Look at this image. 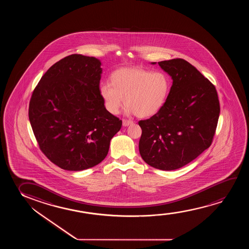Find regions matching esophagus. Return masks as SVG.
<instances>
[{"instance_id":"obj_1","label":"esophagus","mask_w":249,"mask_h":249,"mask_svg":"<svg viewBox=\"0 0 249 249\" xmlns=\"http://www.w3.org/2000/svg\"><path fill=\"white\" fill-rule=\"evenodd\" d=\"M133 122V121H131V120H127V119H123V126H128V125H130V124H132Z\"/></svg>"}]
</instances>
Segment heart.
Here are the masks:
<instances>
[{
    "label": "heart",
    "mask_w": 249,
    "mask_h": 249,
    "mask_svg": "<svg viewBox=\"0 0 249 249\" xmlns=\"http://www.w3.org/2000/svg\"><path fill=\"white\" fill-rule=\"evenodd\" d=\"M109 83L100 86L99 93L106 109L116 115L125 104L127 112L144 118L159 112L170 93L171 81L163 72L140 68L120 69Z\"/></svg>",
    "instance_id": "b5f03b06"
}]
</instances>
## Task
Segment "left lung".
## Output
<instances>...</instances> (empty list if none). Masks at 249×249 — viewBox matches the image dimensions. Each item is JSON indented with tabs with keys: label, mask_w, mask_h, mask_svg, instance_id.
I'll list each match as a JSON object with an SVG mask.
<instances>
[{
	"label": "left lung",
	"mask_w": 249,
	"mask_h": 249,
	"mask_svg": "<svg viewBox=\"0 0 249 249\" xmlns=\"http://www.w3.org/2000/svg\"><path fill=\"white\" fill-rule=\"evenodd\" d=\"M158 65L172 76L173 85L162 109L139 122V148L151 167L175 170L211 145L220 106L215 86L189 62L174 58Z\"/></svg>",
	"instance_id": "1"
}]
</instances>
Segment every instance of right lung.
I'll return each mask as SVG.
<instances>
[{
    "mask_svg": "<svg viewBox=\"0 0 249 249\" xmlns=\"http://www.w3.org/2000/svg\"><path fill=\"white\" fill-rule=\"evenodd\" d=\"M99 59L69 55L42 75L32 92L29 119L39 148L62 169L81 171L106 158L123 122L99 93Z\"/></svg>",
    "mask_w": 249,
    "mask_h": 249,
    "instance_id": "obj_1",
    "label": "right lung"
}]
</instances>
